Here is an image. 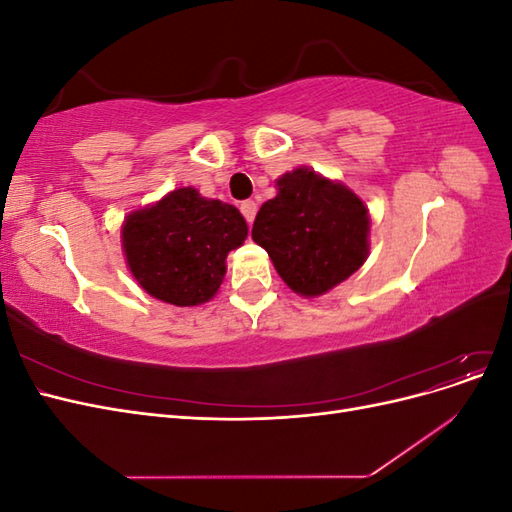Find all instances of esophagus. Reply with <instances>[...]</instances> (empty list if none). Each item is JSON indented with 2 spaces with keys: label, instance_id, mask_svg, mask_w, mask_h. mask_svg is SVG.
<instances>
[{
  "label": "esophagus",
  "instance_id": "esophagus-1",
  "mask_svg": "<svg viewBox=\"0 0 512 512\" xmlns=\"http://www.w3.org/2000/svg\"><path fill=\"white\" fill-rule=\"evenodd\" d=\"M256 211H258V205L254 203V200H245V203H241V213H243V218L247 220V222H254V218H256Z\"/></svg>",
  "mask_w": 512,
  "mask_h": 512
}]
</instances>
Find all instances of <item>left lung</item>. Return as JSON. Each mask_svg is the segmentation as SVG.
Wrapping results in <instances>:
<instances>
[{
	"label": "left lung",
	"mask_w": 512,
	"mask_h": 512,
	"mask_svg": "<svg viewBox=\"0 0 512 512\" xmlns=\"http://www.w3.org/2000/svg\"><path fill=\"white\" fill-rule=\"evenodd\" d=\"M367 235L363 200L309 168L277 181V196L260 207L252 228L282 280L305 297L348 280L367 258Z\"/></svg>",
	"instance_id": "left-lung-1"
}]
</instances>
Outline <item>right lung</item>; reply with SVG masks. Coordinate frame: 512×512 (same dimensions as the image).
Returning <instances> with one entry per match:
<instances>
[{
    "instance_id": "right-lung-1",
    "label": "right lung",
    "mask_w": 512,
    "mask_h": 512,
    "mask_svg": "<svg viewBox=\"0 0 512 512\" xmlns=\"http://www.w3.org/2000/svg\"><path fill=\"white\" fill-rule=\"evenodd\" d=\"M247 237L237 207L179 188L123 224L128 267L151 297L179 307L200 305L218 292L226 256Z\"/></svg>"
}]
</instances>
